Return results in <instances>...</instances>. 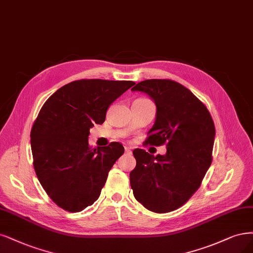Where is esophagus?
<instances>
[{"mask_svg": "<svg viewBox=\"0 0 253 253\" xmlns=\"http://www.w3.org/2000/svg\"><path fill=\"white\" fill-rule=\"evenodd\" d=\"M125 151H126V153L127 155L132 154V150H130V147H129V146H126V147H125Z\"/></svg>", "mask_w": 253, "mask_h": 253, "instance_id": "obj_1", "label": "esophagus"}]
</instances>
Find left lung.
<instances>
[{"label":"left lung","instance_id":"8db88e82","mask_svg":"<svg viewBox=\"0 0 253 253\" xmlns=\"http://www.w3.org/2000/svg\"><path fill=\"white\" fill-rule=\"evenodd\" d=\"M132 91L149 95L156 120L146 143H167V154L133 151L129 172L134 197L147 210L164 213L181 207L194 195L211 164L215 128L210 112L184 85L169 80H146Z\"/></svg>","mask_w":253,"mask_h":253}]
</instances>
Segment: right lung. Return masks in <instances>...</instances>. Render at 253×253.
I'll use <instances>...</instances> for the list:
<instances>
[{"label": "right lung", "instance_id": "add662e5", "mask_svg": "<svg viewBox=\"0 0 253 253\" xmlns=\"http://www.w3.org/2000/svg\"><path fill=\"white\" fill-rule=\"evenodd\" d=\"M134 82L82 80L58 89L42 107L31 129L33 167L47 195L63 210L77 212L98 199L108 173L125 153L123 144L91 149L94 125Z\"/></svg>", "mask_w": 253, "mask_h": 253}]
</instances>
